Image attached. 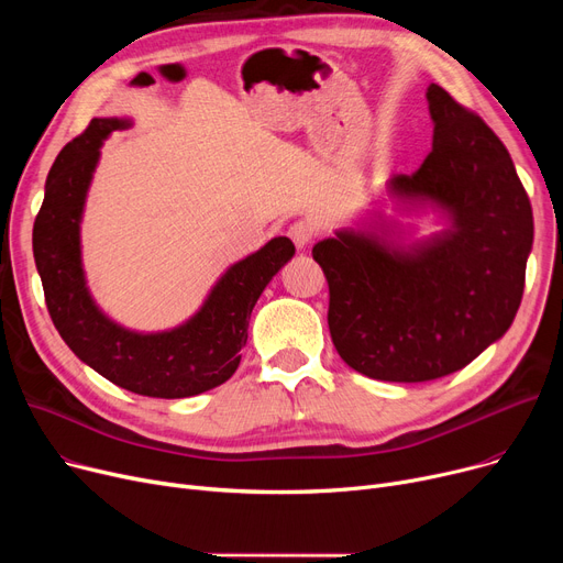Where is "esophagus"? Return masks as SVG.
Segmentation results:
<instances>
[{
  "instance_id": "1",
  "label": "esophagus",
  "mask_w": 563,
  "mask_h": 563,
  "mask_svg": "<svg viewBox=\"0 0 563 563\" xmlns=\"http://www.w3.org/2000/svg\"><path fill=\"white\" fill-rule=\"evenodd\" d=\"M289 236H291L294 246H297L299 251H306L314 236V228L308 221H297L294 225H289Z\"/></svg>"
}]
</instances>
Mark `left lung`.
Masks as SVG:
<instances>
[{"mask_svg":"<svg viewBox=\"0 0 563 563\" xmlns=\"http://www.w3.org/2000/svg\"><path fill=\"white\" fill-rule=\"evenodd\" d=\"M433 143L386 196L406 217L435 214L442 230L369 210L312 249L327 274L329 329L340 358L393 383L448 376L509 331L520 308L534 217L516 166L477 113L431 84Z\"/></svg>","mask_w":563,"mask_h":563,"instance_id":"left-lung-1","label":"left lung"}]
</instances>
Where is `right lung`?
Listing matches in <instances>:
<instances>
[{"instance_id":"right-lung-1","label":"right lung","mask_w":563,"mask_h":563,"mask_svg":"<svg viewBox=\"0 0 563 563\" xmlns=\"http://www.w3.org/2000/svg\"><path fill=\"white\" fill-rule=\"evenodd\" d=\"M132 118H93L54 159L34 223V260L58 335L100 376L134 395L185 399L225 383L242 361L249 319L264 287L294 257L287 236L230 264L202 306L166 331H132L113 321L88 289L81 219L100 147Z\"/></svg>"}]
</instances>
